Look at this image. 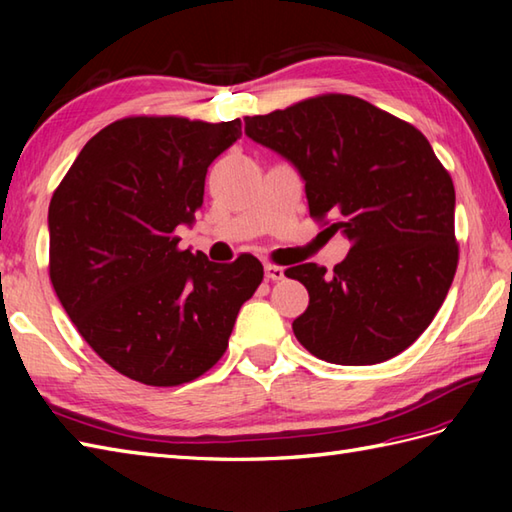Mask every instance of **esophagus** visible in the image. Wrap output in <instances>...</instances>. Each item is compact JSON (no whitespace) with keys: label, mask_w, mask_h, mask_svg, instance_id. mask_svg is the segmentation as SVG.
I'll list each match as a JSON object with an SVG mask.
<instances>
[{"label":"esophagus","mask_w":512,"mask_h":512,"mask_svg":"<svg viewBox=\"0 0 512 512\" xmlns=\"http://www.w3.org/2000/svg\"><path fill=\"white\" fill-rule=\"evenodd\" d=\"M264 273H266V279H268V281L284 279V268L277 266V264H266V266H264Z\"/></svg>","instance_id":"esophagus-1"}]
</instances>
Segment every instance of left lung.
I'll return each instance as SVG.
<instances>
[{"mask_svg":"<svg viewBox=\"0 0 512 512\" xmlns=\"http://www.w3.org/2000/svg\"><path fill=\"white\" fill-rule=\"evenodd\" d=\"M246 136L290 160L306 182L310 217L352 242L334 273L299 264L308 288L292 321L321 361L374 365L429 328L458 268L455 189L416 127L350 94H323L246 116Z\"/></svg>","mask_w":512,"mask_h":512,"instance_id":"obj_1","label":"left lung"}]
</instances>
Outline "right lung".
<instances>
[{
	"instance_id": "1",
	"label": "right lung",
	"mask_w": 512,
	"mask_h": 512,
	"mask_svg": "<svg viewBox=\"0 0 512 512\" xmlns=\"http://www.w3.org/2000/svg\"><path fill=\"white\" fill-rule=\"evenodd\" d=\"M239 136V118H121L88 140L52 193V288L118 374L176 387L209 372L262 284L257 257L215 264L173 235L195 220L209 165Z\"/></svg>"
}]
</instances>
